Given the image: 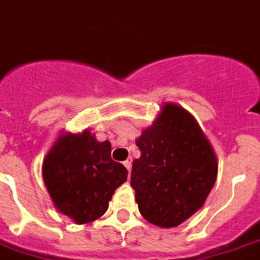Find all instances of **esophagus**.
Instances as JSON below:
<instances>
[{
	"label": "esophagus",
	"instance_id": "1",
	"mask_svg": "<svg viewBox=\"0 0 260 260\" xmlns=\"http://www.w3.org/2000/svg\"><path fill=\"white\" fill-rule=\"evenodd\" d=\"M124 165H125L126 169H128V171L131 172V168H132V160H126V161H124Z\"/></svg>",
	"mask_w": 260,
	"mask_h": 260
}]
</instances>
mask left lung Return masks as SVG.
Wrapping results in <instances>:
<instances>
[{
    "label": "left lung",
    "instance_id": "1",
    "mask_svg": "<svg viewBox=\"0 0 260 260\" xmlns=\"http://www.w3.org/2000/svg\"><path fill=\"white\" fill-rule=\"evenodd\" d=\"M136 145L131 186L139 210L158 228H176L197 213L215 184L218 161L210 141L189 111L164 103Z\"/></svg>",
    "mask_w": 260,
    "mask_h": 260
}]
</instances>
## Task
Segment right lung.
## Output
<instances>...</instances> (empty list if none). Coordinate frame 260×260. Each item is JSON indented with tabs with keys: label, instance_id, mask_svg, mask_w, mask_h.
I'll return each mask as SVG.
<instances>
[{
	"label": "right lung",
	"instance_id": "obj_1",
	"mask_svg": "<svg viewBox=\"0 0 260 260\" xmlns=\"http://www.w3.org/2000/svg\"><path fill=\"white\" fill-rule=\"evenodd\" d=\"M128 171L111 157V143L95 134L62 131L42 164V177L55 209L76 224L92 222L108 209Z\"/></svg>",
	"mask_w": 260,
	"mask_h": 260
}]
</instances>
